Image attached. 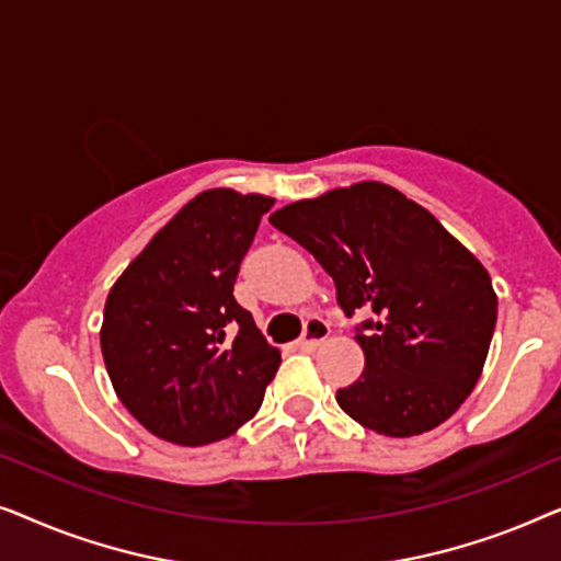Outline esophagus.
I'll use <instances>...</instances> for the list:
<instances>
[{"label": "esophagus", "mask_w": 561, "mask_h": 561, "mask_svg": "<svg viewBox=\"0 0 561 561\" xmlns=\"http://www.w3.org/2000/svg\"><path fill=\"white\" fill-rule=\"evenodd\" d=\"M327 336H329V327L324 324V321L309 319V321H306V327H304V336L298 340V347L306 350V352H313V350L321 347V342H324Z\"/></svg>", "instance_id": "1"}]
</instances>
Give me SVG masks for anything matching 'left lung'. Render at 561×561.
Returning <instances> with one entry per match:
<instances>
[{
  "mask_svg": "<svg viewBox=\"0 0 561 561\" xmlns=\"http://www.w3.org/2000/svg\"><path fill=\"white\" fill-rule=\"evenodd\" d=\"M271 225L332 275L357 327L365 370L336 390L342 411L382 436H416L447 421L478 386L497 319L493 280L439 219L380 181L301 198Z\"/></svg>",
  "mask_w": 561,
  "mask_h": 561,
  "instance_id": "1",
  "label": "left lung"
}]
</instances>
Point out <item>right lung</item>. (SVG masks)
Instances as JSON below:
<instances>
[{
  "instance_id": "1",
  "label": "right lung",
  "mask_w": 561,
  "mask_h": 561,
  "mask_svg": "<svg viewBox=\"0 0 561 561\" xmlns=\"http://www.w3.org/2000/svg\"><path fill=\"white\" fill-rule=\"evenodd\" d=\"M275 198L209 188L125 267L99 340L122 405L158 439L202 447L255 416L280 352L232 290Z\"/></svg>"
}]
</instances>
